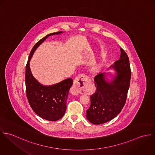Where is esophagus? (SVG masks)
I'll return each mask as SVG.
<instances>
[{"mask_svg": "<svg viewBox=\"0 0 155 155\" xmlns=\"http://www.w3.org/2000/svg\"><path fill=\"white\" fill-rule=\"evenodd\" d=\"M88 80V78L84 74L78 75L74 81V86L71 90V93L73 95L82 94L83 92L84 86Z\"/></svg>", "mask_w": 155, "mask_h": 155, "instance_id": "34e87169", "label": "esophagus"}]
</instances>
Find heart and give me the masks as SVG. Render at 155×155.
Instances as JSON below:
<instances>
[{
	"label": "heart",
	"mask_w": 155,
	"mask_h": 155,
	"mask_svg": "<svg viewBox=\"0 0 155 155\" xmlns=\"http://www.w3.org/2000/svg\"><path fill=\"white\" fill-rule=\"evenodd\" d=\"M99 68H100V67L99 66V65H94V66H93V67L92 68V72H93V73H97V72H99Z\"/></svg>",
	"instance_id": "obj_1"
}]
</instances>
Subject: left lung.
Segmentation results:
<instances>
[{
	"label": "left lung",
	"instance_id": "8db88e82",
	"mask_svg": "<svg viewBox=\"0 0 155 155\" xmlns=\"http://www.w3.org/2000/svg\"><path fill=\"white\" fill-rule=\"evenodd\" d=\"M120 59L109 68L116 71L112 80L106 78L107 74L95 76L96 92L90 96L91 104L87 110L86 117L93 124L106 123L115 118L126 102L131 79L129 58L121 48Z\"/></svg>",
	"mask_w": 155,
	"mask_h": 155
}]
</instances>
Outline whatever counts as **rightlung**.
<instances>
[{"mask_svg":"<svg viewBox=\"0 0 155 155\" xmlns=\"http://www.w3.org/2000/svg\"><path fill=\"white\" fill-rule=\"evenodd\" d=\"M62 31L53 33L39 40L30 53L25 68L26 94L29 104L35 113L40 117L51 121L61 119L65 114L67 100L72 79L67 78L52 86H43L33 77L30 61L36 49L50 35H59Z\"/></svg>","mask_w":155,"mask_h":155,"instance_id":"obj_1","label":"right lung"}]
</instances>
